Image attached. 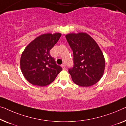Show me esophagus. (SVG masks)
<instances>
[{"mask_svg": "<svg viewBox=\"0 0 126 126\" xmlns=\"http://www.w3.org/2000/svg\"><path fill=\"white\" fill-rule=\"evenodd\" d=\"M62 68H63V69H65V65L64 64H62L61 65Z\"/></svg>", "mask_w": 126, "mask_h": 126, "instance_id": "esophagus-1", "label": "esophagus"}]
</instances>
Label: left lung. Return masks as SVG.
I'll return each instance as SVG.
<instances>
[{
  "instance_id": "left-lung-1",
  "label": "left lung",
  "mask_w": 126,
  "mask_h": 126,
  "mask_svg": "<svg viewBox=\"0 0 126 126\" xmlns=\"http://www.w3.org/2000/svg\"><path fill=\"white\" fill-rule=\"evenodd\" d=\"M65 38L74 54V65L68 69L72 81L82 87L97 83L104 74L105 66L98 45L85 33L68 34Z\"/></svg>"
}]
</instances>
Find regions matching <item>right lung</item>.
<instances>
[{
    "mask_svg": "<svg viewBox=\"0 0 126 126\" xmlns=\"http://www.w3.org/2000/svg\"><path fill=\"white\" fill-rule=\"evenodd\" d=\"M61 33L44 34L28 45L22 52L20 67L22 74L30 83L44 87L51 84L62 70L57 65L50 51L58 42Z\"/></svg>",
    "mask_w": 126,
    "mask_h": 126,
    "instance_id": "obj_1",
    "label": "right lung"
}]
</instances>
